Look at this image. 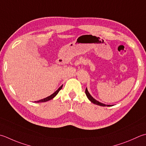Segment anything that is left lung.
<instances>
[{
	"label": "left lung",
	"instance_id": "1",
	"mask_svg": "<svg viewBox=\"0 0 146 146\" xmlns=\"http://www.w3.org/2000/svg\"><path fill=\"white\" fill-rule=\"evenodd\" d=\"M85 94H86V96H87L88 99H89L90 101L92 102V103L97 104V105H99V106H110V105H106V104H102V103H101V102L96 101L95 99H94L92 97L90 96V94H89V92H88V90H87V88H86V89H85Z\"/></svg>",
	"mask_w": 146,
	"mask_h": 146
}]
</instances>
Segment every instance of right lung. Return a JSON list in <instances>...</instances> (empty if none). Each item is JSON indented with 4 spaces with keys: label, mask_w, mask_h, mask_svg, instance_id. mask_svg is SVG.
I'll return each instance as SVG.
<instances>
[{
    "label": "right lung",
    "mask_w": 146,
    "mask_h": 146,
    "mask_svg": "<svg viewBox=\"0 0 146 146\" xmlns=\"http://www.w3.org/2000/svg\"><path fill=\"white\" fill-rule=\"evenodd\" d=\"M62 87V85L58 88V90L56 91L55 92H54V94H52V95H50V96L47 97V98H44V99H43L39 100V101H35V102H46V101H50V100H51V99H52L54 98V97H55L57 95V94H58V92H59V90L61 89Z\"/></svg>",
    "instance_id": "1"
}]
</instances>
